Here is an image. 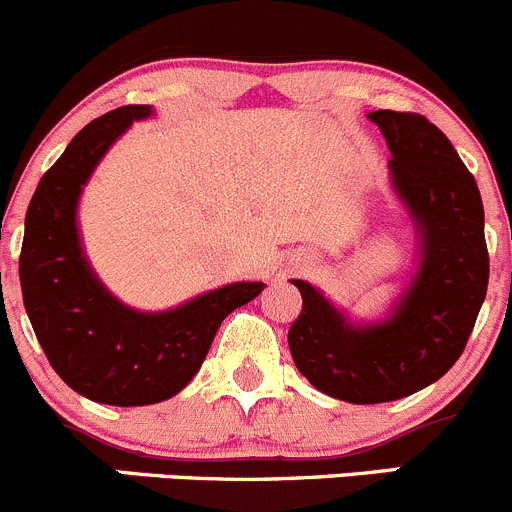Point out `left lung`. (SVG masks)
<instances>
[{"label":"left lung","instance_id":"left-lung-1","mask_svg":"<svg viewBox=\"0 0 512 512\" xmlns=\"http://www.w3.org/2000/svg\"><path fill=\"white\" fill-rule=\"evenodd\" d=\"M391 151V183L421 232V265L386 322L354 327L302 280L289 327L294 366L322 394L384 404L441 379L466 349L488 292V247L476 178L441 128L409 111H371Z\"/></svg>","mask_w":512,"mask_h":512}]
</instances>
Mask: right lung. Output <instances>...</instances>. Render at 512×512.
Returning a JSON list of instances; mask_svg holds the SVG:
<instances>
[{
  "instance_id": "add662e5",
  "label": "right lung",
  "mask_w": 512,
  "mask_h": 512,
  "mask_svg": "<svg viewBox=\"0 0 512 512\" xmlns=\"http://www.w3.org/2000/svg\"><path fill=\"white\" fill-rule=\"evenodd\" d=\"M151 106H121L76 133L36 185L19 255L22 297L36 339L56 374L86 399L148 406L190 384L232 309L262 292L235 282L173 312L143 314L103 289L81 252L76 203L113 141Z\"/></svg>"
}]
</instances>
